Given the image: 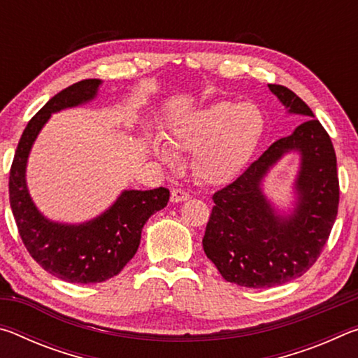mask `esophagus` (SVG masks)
Segmentation results:
<instances>
[{
  "instance_id": "obj_1",
  "label": "esophagus",
  "mask_w": 358,
  "mask_h": 358,
  "mask_svg": "<svg viewBox=\"0 0 358 358\" xmlns=\"http://www.w3.org/2000/svg\"><path fill=\"white\" fill-rule=\"evenodd\" d=\"M191 196H189V192H186V191H183V189H173L172 192H171V201L172 202H185V201H187V199H189Z\"/></svg>"
}]
</instances>
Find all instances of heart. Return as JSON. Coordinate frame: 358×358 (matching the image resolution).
Returning <instances> with one entry per match:
<instances>
[{
    "mask_svg": "<svg viewBox=\"0 0 358 358\" xmlns=\"http://www.w3.org/2000/svg\"><path fill=\"white\" fill-rule=\"evenodd\" d=\"M264 126V113L252 102L213 101L175 117L169 126V143L148 136L147 145L151 155L169 164L177 161V151H194L199 177L221 183L246 164Z\"/></svg>",
    "mask_w": 358,
    "mask_h": 358,
    "instance_id": "heart-1",
    "label": "heart"
}]
</instances>
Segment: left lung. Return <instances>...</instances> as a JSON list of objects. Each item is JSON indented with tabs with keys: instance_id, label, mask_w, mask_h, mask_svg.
I'll use <instances>...</instances> for the list:
<instances>
[{
	"instance_id": "1",
	"label": "left lung",
	"mask_w": 358,
	"mask_h": 358,
	"mask_svg": "<svg viewBox=\"0 0 358 358\" xmlns=\"http://www.w3.org/2000/svg\"><path fill=\"white\" fill-rule=\"evenodd\" d=\"M268 88L287 113L308 120L215 192L202 240L224 280L251 289L280 286L306 273L329 240L339 203L336 155L327 131L294 92L281 85ZM290 152L299 155L301 164L294 202L286 212L266 196L263 181Z\"/></svg>"
}]
</instances>
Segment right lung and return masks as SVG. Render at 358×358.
Masks as SVG:
<instances>
[{
  "label": "right lung",
  "mask_w": 358,
  "mask_h": 358,
  "mask_svg": "<svg viewBox=\"0 0 358 358\" xmlns=\"http://www.w3.org/2000/svg\"><path fill=\"white\" fill-rule=\"evenodd\" d=\"M101 85L99 78H87L53 96L27 124L9 173V202L23 245L42 268L68 282L92 284L117 276L137 252L148 217L171 197L166 187L124 189L106 211L78 224L52 221L36 207L27 185L36 138L52 113L93 101Z\"/></svg>",
  "instance_id": "1"
}]
</instances>
